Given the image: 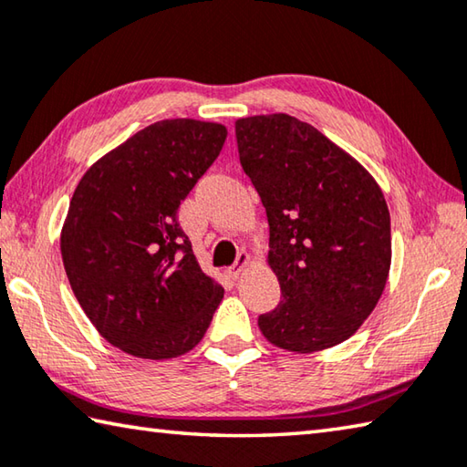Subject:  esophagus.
Segmentation results:
<instances>
[{
  "instance_id": "34e87169",
  "label": "esophagus",
  "mask_w": 467,
  "mask_h": 467,
  "mask_svg": "<svg viewBox=\"0 0 467 467\" xmlns=\"http://www.w3.org/2000/svg\"><path fill=\"white\" fill-rule=\"evenodd\" d=\"M249 263H251V255H249V253H241V255H239V259H236V263H234V265H231V267H228L226 269V274L228 275H231L233 279H236V277H241L243 275V271L244 269H247L249 267Z\"/></svg>"
}]
</instances>
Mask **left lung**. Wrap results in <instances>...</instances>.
<instances>
[{"label":"left lung","mask_w":467,"mask_h":467,"mask_svg":"<svg viewBox=\"0 0 467 467\" xmlns=\"http://www.w3.org/2000/svg\"><path fill=\"white\" fill-rule=\"evenodd\" d=\"M234 130L243 171L267 212V263L282 287L259 330L292 353L347 341L388 282L384 193L358 159L290 114L239 118Z\"/></svg>","instance_id":"obj_1"}]
</instances>
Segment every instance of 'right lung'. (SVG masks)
<instances>
[{
	"instance_id": "1",
	"label": "right lung",
	"mask_w": 467,
	"mask_h": 467,
	"mask_svg": "<svg viewBox=\"0 0 467 467\" xmlns=\"http://www.w3.org/2000/svg\"><path fill=\"white\" fill-rule=\"evenodd\" d=\"M224 140L218 122H155L98 159L73 192L61 231L71 290L98 333L132 358L192 351L223 300L177 208Z\"/></svg>"
}]
</instances>
